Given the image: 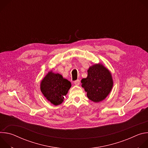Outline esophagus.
<instances>
[{"instance_id": "obj_1", "label": "esophagus", "mask_w": 148, "mask_h": 148, "mask_svg": "<svg viewBox=\"0 0 148 148\" xmlns=\"http://www.w3.org/2000/svg\"><path fill=\"white\" fill-rule=\"evenodd\" d=\"M74 84H75V85L78 86V85H79V84H80V81L79 79H77L74 81Z\"/></svg>"}]
</instances>
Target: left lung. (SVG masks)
Returning a JSON list of instances; mask_svg holds the SVG:
<instances>
[{
	"instance_id": "left-lung-1",
	"label": "left lung",
	"mask_w": 148,
	"mask_h": 148,
	"mask_svg": "<svg viewBox=\"0 0 148 148\" xmlns=\"http://www.w3.org/2000/svg\"><path fill=\"white\" fill-rule=\"evenodd\" d=\"M87 97L93 102L102 101L111 92L113 81L110 72L101 64H95L88 70V76L81 80Z\"/></svg>"
}]
</instances>
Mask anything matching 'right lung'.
I'll list each match as a JSON object with an SVG mask.
<instances>
[{"label": "right lung", "mask_w": 148, "mask_h": 148, "mask_svg": "<svg viewBox=\"0 0 148 148\" xmlns=\"http://www.w3.org/2000/svg\"><path fill=\"white\" fill-rule=\"evenodd\" d=\"M71 86V82L61 75L49 72L41 81L40 89L47 99L58 105L63 102Z\"/></svg>", "instance_id": "1"}]
</instances>
